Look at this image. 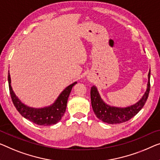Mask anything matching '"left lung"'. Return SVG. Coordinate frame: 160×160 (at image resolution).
Here are the masks:
<instances>
[{
    "mask_svg": "<svg viewBox=\"0 0 160 160\" xmlns=\"http://www.w3.org/2000/svg\"><path fill=\"white\" fill-rule=\"evenodd\" d=\"M150 90V70L148 73L147 90L139 101L126 107L110 106L105 102L100 95L98 88L92 85L90 89L91 105L95 116L100 120L109 124H116L126 122L137 115L144 106Z\"/></svg>",
    "mask_w": 160,
    "mask_h": 160,
    "instance_id": "obj_1",
    "label": "left lung"
}]
</instances>
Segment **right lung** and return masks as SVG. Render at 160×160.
<instances>
[{
	"mask_svg": "<svg viewBox=\"0 0 160 160\" xmlns=\"http://www.w3.org/2000/svg\"><path fill=\"white\" fill-rule=\"evenodd\" d=\"M8 80L11 97L14 106L25 118L40 126L54 125L61 120L64 113H65L68 100L72 88L74 85L77 84V82H74L65 88L54 103L49 106L43 108H33L22 103L16 96L11 87V80L9 71Z\"/></svg>",
	"mask_w": 160,
	"mask_h": 160,
	"instance_id": "add662e5",
	"label": "right lung"
}]
</instances>
